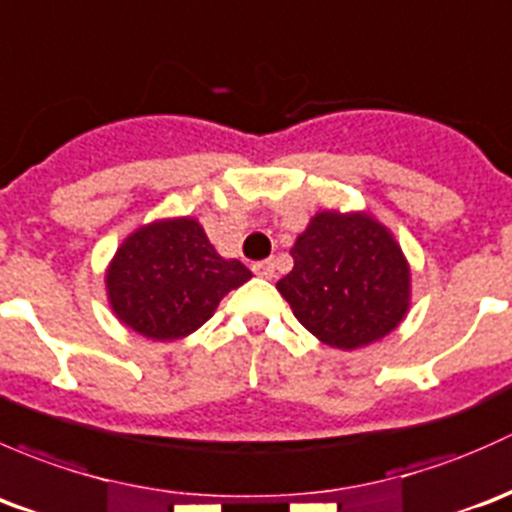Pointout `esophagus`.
Wrapping results in <instances>:
<instances>
[{"instance_id": "obj_1", "label": "esophagus", "mask_w": 512, "mask_h": 512, "mask_svg": "<svg viewBox=\"0 0 512 512\" xmlns=\"http://www.w3.org/2000/svg\"><path fill=\"white\" fill-rule=\"evenodd\" d=\"M251 268H254V273L258 278H268V281H271V278L276 276V263L273 261H258Z\"/></svg>"}]
</instances>
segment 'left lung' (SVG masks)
<instances>
[{
  "label": "left lung",
  "instance_id": "1",
  "mask_svg": "<svg viewBox=\"0 0 512 512\" xmlns=\"http://www.w3.org/2000/svg\"><path fill=\"white\" fill-rule=\"evenodd\" d=\"M293 271L276 283L308 333L360 350L399 328L412 305V266L370 212L323 209L295 239Z\"/></svg>",
  "mask_w": 512,
  "mask_h": 512
}]
</instances>
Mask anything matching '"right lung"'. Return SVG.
Segmentation results:
<instances>
[{
  "mask_svg": "<svg viewBox=\"0 0 512 512\" xmlns=\"http://www.w3.org/2000/svg\"><path fill=\"white\" fill-rule=\"evenodd\" d=\"M251 271L224 258L194 217L155 219L123 239L105 268L110 310L125 328L157 342L202 328Z\"/></svg>",
  "mask_w": 512,
  "mask_h": 512,
  "instance_id": "1",
  "label": "right lung"
}]
</instances>
